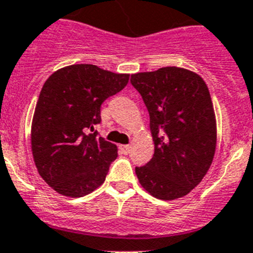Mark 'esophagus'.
<instances>
[{"label":"esophagus","instance_id":"obj_1","mask_svg":"<svg viewBox=\"0 0 253 253\" xmlns=\"http://www.w3.org/2000/svg\"><path fill=\"white\" fill-rule=\"evenodd\" d=\"M120 149H121V152L123 153V154H127V153L130 152L131 145H130V144H127V145H120Z\"/></svg>","mask_w":253,"mask_h":253}]
</instances>
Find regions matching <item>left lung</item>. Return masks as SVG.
I'll return each mask as SVG.
<instances>
[{
  "label": "left lung",
  "instance_id": "left-lung-1",
  "mask_svg": "<svg viewBox=\"0 0 253 253\" xmlns=\"http://www.w3.org/2000/svg\"><path fill=\"white\" fill-rule=\"evenodd\" d=\"M149 112L154 154L136 167L146 192L163 201L181 198L206 176L216 150V117L199 74L179 67L131 76Z\"/></svg>",
  "mask_w": 253,
  "mask_h": 253
}]
</instances>
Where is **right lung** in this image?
Segmentation results:
<instances>
[{"label": "right lung", "mask_w": 253, "mask_h": 253, "mask_svg": "<svg viewBox=\"0 0 253 253\" xmlns=\"http://www.w3.org/2000/svg\"><path fill=\"white\" fill-rule=\"evenodd\" d=\"M130 74L92 64L58 69L43 84L33 121L32 154L38 173L65 197H84L105 181L117 145L97 135L104 100L125 88Z\"/></svg>", "instance_id": "1"}]
</instances>
